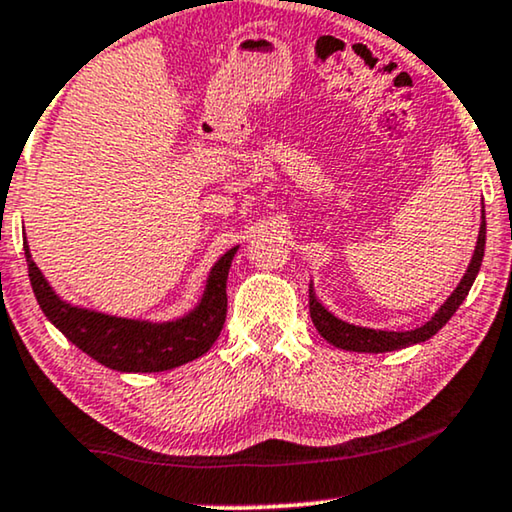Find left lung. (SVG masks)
I'll use <instances>...</instances> for the list:
<instances>
[{
  "label": "left lung",
  "mask_w": 512,
  "mask_h": 512,
  "mask_svg": "<svg viewBox=\"0 0 512 512\" xmlns=\"http://www.w3.org/2000/svg\"><path fill=\"white\" fill-rule=\"evenodd\" d=\"M485 216H482L480 223V235H478V244H475L473 258L468 263V270L461 277V282L457 289L452 291V296L440 305V310L433 314V317L426 321L424 326L415 328V331H375V328H363V326H354L347 324L326 310L324 305L317 300V293H314L312 284H310V317L312 324L317 326L319 335L324 340L331 342V345L347 349V352H368V354H380V352H394V349H403L410 345H417V342L429 340L431 335H436L440 328H443L447 321L452 319V314L459 310V305L464 303L468 291L478 277L480 265H482V256H485Z\"/></svg>",
  "instance_id": "8db88e82"
}]
</instances>
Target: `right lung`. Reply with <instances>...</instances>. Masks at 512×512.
<instances>
[{
	"instance_id": "right-lung-1",
	"label": "right lung",
	"mask_w": 512,
	"mask_h": 512,
	"mask_svg": "<svg viewBox=\"0 0 512 512\" xmlns=\"http://www.w3.org/2000/svg\"><path fill=\"white\" fill-rule=\"evenodd\" d=\"M27 272L41 312L48 321L74 342L81 352L118 373H160L198 359L219 338L228 312L226 282L237 247L228 249L214 263L207 277L205 293L191 312L174 321H153L111 317L62 300L32 261L27 240L23 242Z\"/></svg>"
}]
</instances>
